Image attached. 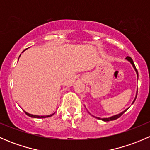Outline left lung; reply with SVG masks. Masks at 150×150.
Listing matches in <instances>:
<instances>
[{
  "mask_svg": "<svg viewBox=\"0 0 150 150\" xmlns=\"http://www.w3.org/2000/svg\"><path fill=\"white\" fill-rule=\"evenodd\" d=\"M125 59H126V60H128V62H131V64H132L133 67H134V69H135L136 72H137V78H138V77H139V75H138V71H137V68H136V67H135V64H134V62H133L132 59H131V57H127L126 58H125ZM137 92H138V91H137V94H136L135 99H134V100L133 101L132 104H134V102H135L136 99H137ZM128 109H126V110H124V111H122V112L119 113V114H117V115H113V116H112V117H104V118H101V117H95V116H93V117H96V118H97V119H99V120H103V121H105V122H107V121H110V120H116V119L119 118V117H120V116H121L123 114L124 112H126V111H127V110H128Z\"/></svg>",
  "mask_w": 150,
  "mask_h": 150,
  "instance_id": "8db88e82",
  "label": "left lung"
}]
</instances>
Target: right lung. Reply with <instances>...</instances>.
I'll return each instance as SVG.
<instances>
[{
	"mask_svg": "<svg viewBox=\"0 0 150 150\" xmlns=\"http://www.w3.org/2000/svg\"><path fill=\"white\" fill-rule=\"evenodd\" d=\"M25 50H26V49L24 50V51H22V52H24V51H25ZM20 56H21V55H20ZM20 56H19V57H20ZM25 112L26 113V115H28V116H30V117H34V118H46V117H51V116H52L54 114V113H53V114L49 115H35L30 114V113L27 112H25Z\"/></svg>",
	"mask_w": 150,
	"mask_h": 150,
	"instance_id": "obj_1",
	"label": "right lung"
}]
</instances>
